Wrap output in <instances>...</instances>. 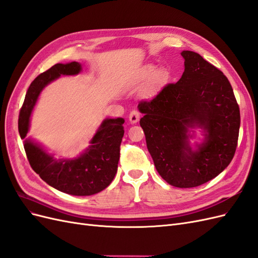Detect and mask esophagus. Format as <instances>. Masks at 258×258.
<instances>
[{
  "mask_svg": "<svg viewBox=\"0 0 258 258\" xmlns=\"http://www.w3.org/2000/svg\"><path fill=\"white\" fill-rule=\"evenodd\" d=\"M140 119V112L137 110L131 111L129 114V120L131 123H137Z\"/></svg>",
  "mask_w": 258,
  "mask_h": 258,
  "instance_id": "esophagus-1",
  "label": "esophagus"
}]
</instances>
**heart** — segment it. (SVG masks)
I'll list each match as a JSON object with an SVG mask.
<instances>
[{
	"label": "heart",
	"instance_id": "obj_1",
	"mask_svg": "<svg viewBox=\"0 0 258 258\" xmlns=\"http://www.w3.org/2000/svg\"><path fill=\"white\" fill-rule=\"evenodd\" d=\"M152 77H153V81L147 88V92L150 93V95H152V93L156 90V88H157V86L163 81V79H165V72L158 71L156 73V68L154 66L148 64L144 67L142 69V71L138 74V76L134 80V82H132V85L134 86L142 85L147 81H150Z\"/></svg>",
	"mask_w": 258,
	"mask_h": 258
}]
</instances>
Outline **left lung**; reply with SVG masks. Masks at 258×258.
Returning <instances> with one entry per match:
<instances>
[{"label": "left lung", "instance_id": "1", "mask_svg": "<svg viewBox=\"0 0 258 258\" xmlns=\"http://www.w3.org/2000/svg\"><path fill=\"white\" fill-rule=\"evenodd\" d=\"M181 54L185 70L179 81L138 107L144 114L140 124L156 170L170 185L190 188L211 181L232 160L240 110L222 71L197 52ZM196 126L204 130L205 140L192 150L189 129Z\"/></svg>", "mask_w": 258, "mask_h": 258}]
</instances>
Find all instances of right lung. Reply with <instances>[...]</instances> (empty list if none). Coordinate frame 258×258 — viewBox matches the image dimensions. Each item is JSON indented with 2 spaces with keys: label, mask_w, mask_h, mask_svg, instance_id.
Instances as JSON below:
<instances>
[{
  "label": "right lung",
  "mask_w": 258,
  "mask_h": 258,
  "mask_svg": "<svg viewBox=\"0 0 258 258\" xmlns=\"http://www.w3.org/2000/svg\"><path fill=\"white\" fill-rule=\"evenodd\" d=\"M81 71L82 66L76 61L57 63L31 83L19 113L18 130L21 139L27 137L31 113L41 91L61 75H76ZM123 122V118L104 119L91 139L90 146L73 159L54 157L40 144L25 139L23 146L30 166L43 181L62 192L73 196L100 192L112 183L117 172Z\"/></svg>",
  "instance_id": "right-lung-1"
}]
</instances>
